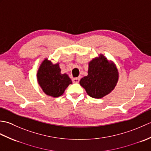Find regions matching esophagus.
Masks as SVG:
<instances>
[{"mask_svg": "<svg viewBox=\"0 0 151 151\" xmlns=\"http://www.w3.org/2000/svg\"><path fill=\"white\" fill-rule=\"evenodd\" d=\"M80 79H81V78H80V77L73 78V83H78L79 81H80Z\"/></svg>", "mask_w": 151, "mask_h": 151, "instance_id": "34e87169", "label": "esophagus"}]
</instances>
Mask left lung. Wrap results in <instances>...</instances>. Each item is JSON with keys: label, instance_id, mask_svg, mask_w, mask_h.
<instances>
[{"label": "left lung", "instance_id": "left-lung-1", "mask_svg": "<svg viewBox=\"0 0 151 151\" xmlns=\"http://www.w3.org/2000/svg\"><path fill=\"white\" fill-rule=\"evenodd\" d=\"M118 78V69L115 64L100 54L89 62L88 75L81 78L80 84L91 97L101 99L113 90Z\"/></svg>", "mask_w": 151, "mask_h": 151}]
</instances>
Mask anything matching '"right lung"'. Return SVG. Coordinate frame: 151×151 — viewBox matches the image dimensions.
Here are the masks:
<instances>
[{"instance_id": "right-lung-1", "label": "right lung", "mask_w": 151, "mask_h": 151, "mask_svg": "<svg viewBox=\"0 0 151 151\" xmlns=\"http://www.w3.org/2000/svg\"><path fill=\"white\" fill-rule=\"evenodd\" d=\"M37 79L43 91L52 97H58L63 95L68 86L72 84L67 74L61 73L59 63L53 64L47 58L39 67Z\"/></svg>"}]
</instances>
